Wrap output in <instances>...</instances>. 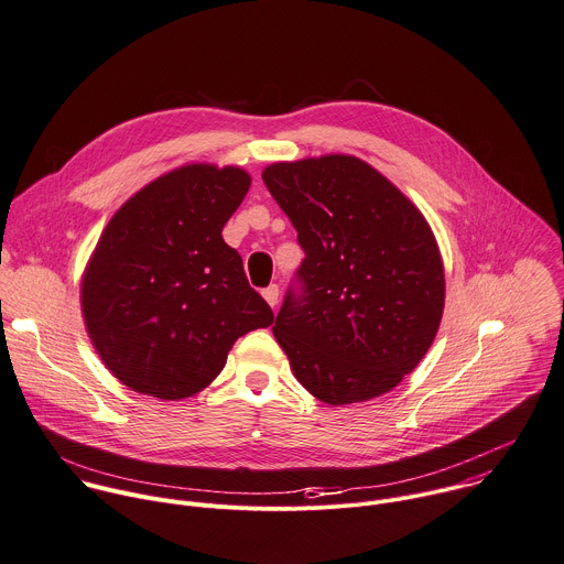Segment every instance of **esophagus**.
<instances>
[{
  "label": "esophagus",
  "mask_w": 564,
  "mask_h": 564,
  "mask_svg": "<svg viewBox=\"0 0 564 564\" xmlns=\"http://www.w3.org/2000/svg\"><path fill=\"white\" fill-rule=\"evenodd\" d=\"M261 294H263V299L270 303V307H276V305H279V285H276V283L268 285Z\"/></svg>",
  "instance_id": "1"
}]
</instances>
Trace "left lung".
Returning <instances> with one entry per match:
<instances>
[{"mask_svg":"<svg viewBox=\"0 0 564 564\" xmlns=\"http://www.w3.org/2000/svg\"><path fill=\"white\" fill-rule=\"evenodd\" d=\"M263 183L305 252L272 327L294 377L327 405L390 392L443 316V261L425 217L347 154L272 163Z\"/></svg>","mask_w":564,"mask_h":564,"instance_id":"obj_1","label":"left lung"}]
</instances>
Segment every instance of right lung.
Instances as JSON below:
<instances>
[{
	"label": "right lung",
	"mask_w": 564,
	"mask_h": 564,
	"mask_svg": "<svg viewBox=\"0 0 564 564\" xmlns=\"http://www.w3.org/2000/svg\"><path fill=\"white\" fill-rule=\"evenodd\" d=\"M250 191L241 167L183 165L106 226L82 310L106 367L134 392L178 401L224 369L235 340L274 321L221 230Z\"/></svg>",
	"instance_id": "right-lung-1"
}]
</instances>
